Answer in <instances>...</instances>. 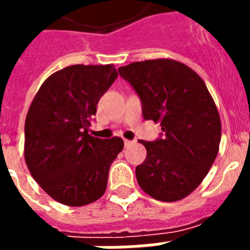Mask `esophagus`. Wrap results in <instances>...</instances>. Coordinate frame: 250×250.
Instances as JSON below:
<instances>
[{
  "label": "esophagus",
  "instance_id": "obj_1",
  "mask_svg": "<svg viewBox=\"0 0 250 250\" xmlns=\"http://www.w3.org/2000/svg\"><path fill=\"white\" fill-rule=\"evenodd\" d=\"M136 144V141L135 140H127V139H125V146H131V145Z\"/></svg>",
  "mask_w": 250,
  "mask_h": 250
}]
</instances>
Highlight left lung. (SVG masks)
Here are the masks:
<instances>
[{"instance_id": "obj_1", "label": "left lung", "mask_w": 250, "mask_h": 250, "mask_svg": "<svg viewBox=\"0 0 250 250\" xmlns=\"http://www.w3.org/2000/svg\"><path fill=\"white\" fill-rule=\"evenodd\" d=\"M140 96L143 115L161 123L164 139L140 140L146 158L136 167L141 189L158 201L174 202L202 183L217 158L222 125L204 80L187 64L168 58L118 68Z\"/></svg>"}]
</instances>
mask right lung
<instances>
[{
    "mask_svg": "<svg viewBox=\"0 0 250 250\" xmlns=\"http://www.w3.org/2000/svg\"><path fill=\"white\" fill-rule=\"evenodd\" d=\"M118 71L114 64H74L54 72L35 94L24 123V160L32 178L56 201L84 206L105 193L121 137L88 133L97 104Z\"/></svg>",
    "mask_w": 250,
    "mask_h": 250,
    "instance_id": "add662e5",
    "label": "right lung"
}]
</instances>
